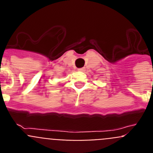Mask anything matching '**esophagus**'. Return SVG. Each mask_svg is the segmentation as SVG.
<instances>
[{
    "label": "esophagus",
    "instance_id": "1",
    "mask_svg": "<svg viewBox=\"0 0 153 153\" xmlns=\"http://www.w3.org/2000/svg\"><path fill=\"white\" fill-rule=\"evenodd\" d=\"M78 70H79V71H84L85 68H79L78 69Z\"/></svg>",
    "mask_w": 153,
    "mask_h": 153
}]
</instances>
